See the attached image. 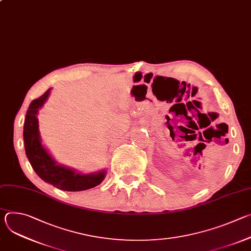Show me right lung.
Returning a JSON list of instances; mask_svg holds the SVG:
<instances>
[{"label": "right lung", "instance_id": "add662e5", "mask_svg": "<svg viewBox=\"0 0 251 251\" xmlns=\"http://www.w3.org/2000/svg\"><path fill=\"white\" fill-rule=\"evenodd\" d=\"M48 89L42 96L33 99L26 111L24 123V141L26 157L37 175L47 183L63 191L78 192L98 186L105 176V172L81 175L65 167L57 165L42 146L37 114L39 108L48 99Z\"/></svg>", "mask_w": 251, "mask_h": 251}]
</instances>
